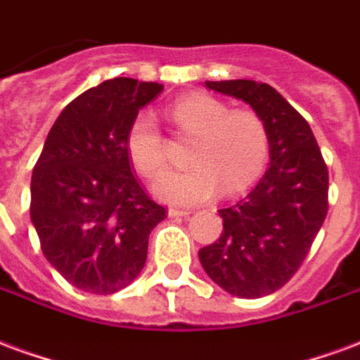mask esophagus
<instances>
[{
  "label": "esophagus",
  "instance_id": "34e87169",
  "mask_svg": "<svg viewBox=\"0 0 360 360\" xmlns=\"http://www.w3.org/2000/svg\"><path fill=\"white\" fill-rule=\"evenodd\" d=\"M188 214H193V212H191V210H179V207H169V210H167V215H169V217H183V215Z\"/></svg>",
  "mask_w": 360,
  "mask_h": 360
}]
</instances>
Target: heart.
Instances as JSON below:
<instances>
[{"label": "heart", "instance_id": "heart-1", "mask_svg": "<svg viewBox=\"0 0 360 360\" xmlns=\"http://www.w3.org/2000/svg\"><path fill=\"white\" fill-rule=\"evenodd\" d=\"M177 133L194 137L188 169H172L153 183L156 198L175 206H196L223 191L236 194L262 175L269 160L267 124L254 110L231 108L206 93L177 98L169 106ZM126 150L135 169L158 175L167 164V143L150 114H137L126 135Z\"/></svg>", "mask_w": 360, "mask_h": 360}]
</instances>
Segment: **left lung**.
<instances>
[{"instance_id":"8db88e82","label":"left lung","mask_w":360,"mask_h":360,"mask_svg":"<svg viewBox=\"0 0 360 360\" xmlns=\"http://www.w3.org/2000/svg\"><path fill=\"white\" fill-rule=\"evenodd\" d=\"M240 98L267 124L269 169L246 198L219 210L223 233L198 252L207 276L236 297L282 288L305 259L328 214V167L307 120L275 87L254 79L206 82Z\"/></svg>"}]
</instances>
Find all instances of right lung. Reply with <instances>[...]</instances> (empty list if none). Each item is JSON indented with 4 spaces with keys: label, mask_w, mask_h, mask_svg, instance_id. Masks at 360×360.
Instances as JSON below:
<instances>
[{
    "label": "right lung",
    "mask_w": 360,
    "mask_h": 360,
    "mask_svg": "<svg viewBox=\"0 0 360 360\" xmlns=\"http://www.w3.org/2000/svg\"><path fill=\"white\" fill-rule=\"evenodd\" d=\"M164 85L106 79L72 101L32 172L30 217L45 259L89 294L126 288L145 267L148 234L166 207L133 175L126 135Z\"/></svg>",
    "instance_id": "obj_1"
}]
</instances>
